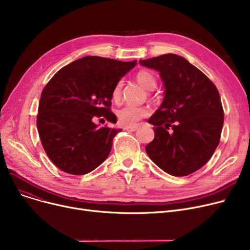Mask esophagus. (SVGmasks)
<instances>
[{"instance_id": "esophagus-1", "label": "esophagus", "mask_w": 250, "mask_h": 250, "mask_svg": "<svg viewBox=\"0 0 250 250\" xmlns=\"http://www.w3.org/2000/svg\"><path fill=\"white\" fill-rule=\"evenodd\" d=\"M125 129L127 130V132H135V130L138 129V125H135V126H125Z\"/></svg>"}]
</instances>
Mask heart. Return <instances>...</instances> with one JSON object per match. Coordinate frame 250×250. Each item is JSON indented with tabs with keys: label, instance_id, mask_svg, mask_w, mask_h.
Segmentation results:
<instances>
[{
	"label": "heart",
	"instance_id": "b5f03b06",
	"mask_svg": "<svg viewBox=\"0 0 250 250\" xmlns=\"http://www.w3.org/2000/svg\"><path fill=\"white\" fill-rule=\"evenodd\" d=\"M136 80L140 85L147 90H152L156 86V78L154 75L148 71H140L136 75ZM122 88L123 82H118L113 91H112V99L118 101L122 97ZM148 115V110L144 107L137 106H125L117 111V118L121 125L125 126L135 125L141 118Z\"/></svg>",
	"mask_w": 250,
	"mask_h": 250
}]
</instances>
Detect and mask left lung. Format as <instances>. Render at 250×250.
Instances as JSON below:
<instances>
[{"instance_id": "left-lung-1", "label": "left lung", "mask_w": 250, "mask_h": 250, "mask_svg": "<svg viewBox=\"0 0 250 250\" xmlns=\"http://www.w3.org/2000/svg\"><path fill=\"white\" fill-rule=\"evenodd\" d=\"M159 72L164 99L149 118L154 140L146 146L150 159L166 173L186 176L202 168L219 145L224 111L214 83L188 60L166 54L140 60Z\"/></svg>"}]
</instances>
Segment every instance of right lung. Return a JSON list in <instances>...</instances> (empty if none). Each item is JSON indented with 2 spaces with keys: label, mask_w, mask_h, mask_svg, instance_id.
<instances>
[{
  "label": "right lung",
  "mask_w": 250,
  "mask_h": 250,
  "mask_svg": "<svg viewBox=\"0 0 250 250\" xmlns=\"http://www.w3.org/2000/svg\"><path fill=\"white\" fill-rule=\"evenodd\" d=\"M136 63L84 57L64 65L42 90L38 134L47 157L63 172L87 174L108 157L114 136L123 129L99 127L94 120L116 123L112 91Z\"/></svg>",
  "instance_id": "obj_1"
}]
</instances>
